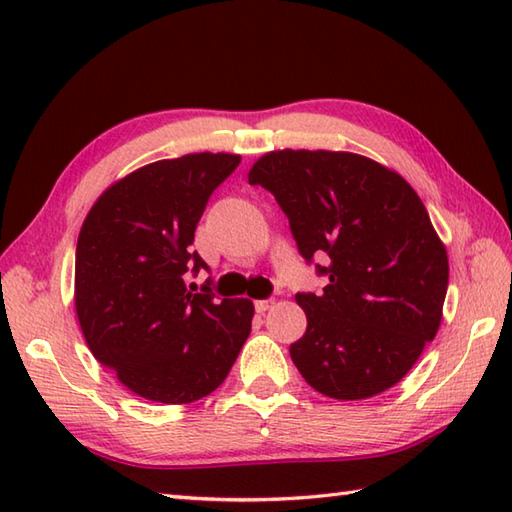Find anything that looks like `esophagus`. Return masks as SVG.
<instances>
[{
    "mask_svg": "<svg viewBox=\"0 0 512 512\" xmlns=\"http://www.w3.org/2000/svg\"><path fill=\"white\" fill-rule=\"evenodd\" d=\"M270 306H273V299H259V301H255V310L259 314H264Z\"/></svg>",
    "mask_w": 512,
    "mask_h": 512,
    "instance_id": "34e87169",
    "label": "esophagus"
}]
</instances>
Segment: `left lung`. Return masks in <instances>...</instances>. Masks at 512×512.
<instances>
[{"instance_id":"1","label":"left lung","mask_w":512,"mask_h":512,"mask_svg":"<svg viewBox=\"0 0 512 512\" xmlns=\"http://www.w3.org/2000/svg\"><path fill=\"white\" fill-rule=\"evenodd\" d=\"M275 195L299 255H329L317 292H297L306 334L290 345L306 383L336 400L394 387L433 341L449 286L447 250L398 173L345 151H273L248 173Z\"/></svg>"}]
</instances>
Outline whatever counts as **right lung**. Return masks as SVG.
<instances>
[{
	"label": "right lung",
	"instance_id": "right-lung-1",
	"mask_svg": "<svg viewBox=\"0 0 512 512\" xmlns=\"http://www.w3.org/2000/svg\"><path fill=\"white\" fill-rule=\"evenodd\" d=\"M233 154L158 160L107 189L81 226L74 306L94 358L134 394L182 405L211 394L250 334L253 303L217 299L193 250L211 193L239 165Z\"/></svg>",
	"mask_w": 512,
	"mask_h": 512
}]
</instances>
